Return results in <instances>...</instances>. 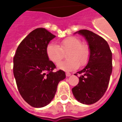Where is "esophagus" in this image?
<instances>
[{
  "mask_svg": "<svg viewBox=\"0 0 122 122\" xmlns=\"http://www.w3.org/2000/svg\"><path fill=\"white\" fill-rule=\"evenodd\" d=\"M71 75V73H69V72H66V76L67 77L70 76Z\"/></svg>",
  "mask_w": 122,
  "mask_h": 122,
  "instance_id": "obj_1",
  "label": "esophagus"
}]
</instances>
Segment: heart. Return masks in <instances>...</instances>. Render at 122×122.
<instances>
[{"mask_svg":"<svg viewBox=\"0 0 122 122\" xmlns=\"http://www.w3.org/2000/svg\"><path fill=\"white\" fill-rule=\"evenodd\" d=\"M67 52L66 61H61L57 65L59 69L66 72L76 70L80 66H84L88 63L90 57V48L86 44L82 43L81 40L75 36H69L60 42V46L54 42L48 44L46 48V53L48 59L54 63L61 61L64 53Z\"/></svg>","mask_w":122,"mask_h":122,"instance_id":"heart-1","label":"heart"}]
</instances>
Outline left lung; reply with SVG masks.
<instances>
[{
    "mask_svg": "<svg viewBox=\"0 0 122 122\" xmlns=\"http://www.w3.org/2000/svg\"><path fill=\"white\" fill-rule=\"evenodd\" d=\"M78 32L87 40L91 54L86 66L78 72L81 74L79 82L72 92L77 101L92 105L97 102L107 90L112 71V51L107 42L97 34L86 29Z\"/></svg>",
    "mask_w": 122,
    "mask_h": 122,
    "instance_id": "1",
    "label": "left lung"
}]
</instances>
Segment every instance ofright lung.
<instances>
[{"label":"right lung","instance_id":"right-lung-1","mask_svg":"<svg viewBox=\"0 0 122 122\" xmlns=\"http://www.w3.org/2000/svg\"><path fill=\"white\" fill-rule=\"evenodd\" d=\"M55 35L38 28L30 32L18 46L14 57L13 72L17 89L23 99L33 107L48 105L57 92L59 82L66 78L49 60L46 48Z\"/></svg>","mask_w":122,"mask_h":122}]
</instances>
